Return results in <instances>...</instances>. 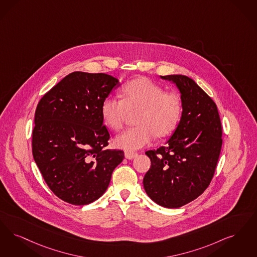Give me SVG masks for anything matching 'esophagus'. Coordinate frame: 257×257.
<instances>
[{
  "label": "esophagus",
  "instance_id": "34e87169",
  "mask_svg": "<svg viewBox=\"0 0 257 257\" xmlns=\"http://www.w3.org/2000/svg\"><path fill=\"white\" fill-rule=\"evenodd\" d=\"M125 158L127 159V160H133L135 159L138 154L137 153H132V152H125Z\"/></svg>",
  "mask_w": 257,
  "mask_h": 257
}]
</instances>
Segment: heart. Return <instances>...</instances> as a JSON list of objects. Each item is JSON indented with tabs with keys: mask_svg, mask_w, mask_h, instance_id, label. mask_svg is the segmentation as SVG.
<instances>
[{
	"mask_svg": "<svg viewBox=\"0 0 257 257\" xmlns=\"http://www.w3.org/2000/svg\"><path fill=\"white\" fill-rule=\"evenodd\" d=\"M122 99L109 96L101 106L103 120L114 131L122 128L129 113L137 112L136 123L114 139V145L135 151L151 144L155 135L164 138L172 133L182 114L178 94L165 92L159 85L140 78L127 83L121 90Z\"/></svg>",
	"mask_w": 257,
	"mask_h": 257,
	"instance_id": "1",
	"label": "heart"
}]
</instances>
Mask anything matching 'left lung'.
Instances as JSON below:
<instances>
[{
	"label": "left lung",
	"mask_w": 257,
	"mask_h": 257,
	"mask_svg": "<svg viewBox=\"0 0 257 257\" xmlns=\"http://www.w3.org/2000/svg\"><path fill=\"white\" fill-rule=\"evenodd\" d=\"M162 79L181 93L182 114L165 146L147 151L151 167L144 178L147 195L158 205L178 208L201 195L210 184L222 147V126L214 101L188 76Z\"/></svg>",
	"instance_id": "obj_1"
}]
</instances>
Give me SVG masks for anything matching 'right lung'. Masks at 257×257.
<instances>
[{
	"label": "right lung",
	"instance_id": "obj_1",
	"mask_svg": "<svg viewBox=\"0 0 257 257\" xmlns=\"http://www.w3.org/2000/svg\"><path fill=\"white\" fill-rule=\"evenodd\" d=\"M117 78L106 73L74 72L64 77L38 103L32 132V154L52 192L75 205L104 194L121 150H106L110 134L101 106Z\"/></svg>",
	"mask_w": 257,
	"mask_h": 257
}]
</instances>
